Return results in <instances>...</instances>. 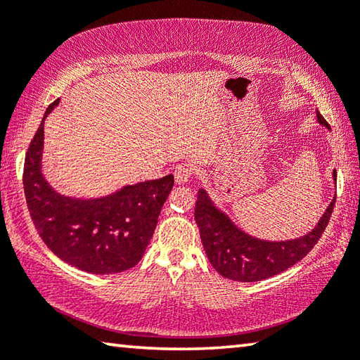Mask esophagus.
Listing matches in <instances>:
<instances>
[{
	"label": "esophagus",
	"mask_w": 360,
	"mask_h": 360,
	"mask_svg": "<svg viewBox=\"0 0 360 360\" xmlns=\"http://www.w3.org/2000/svg\"><path fill=\"white\" fill-rule=\"evenodd\" d=\"M192 174H193V167L188 165V163H181V165L174 168L176 184H187V182L192 179Z\"/></svg>",
	"instance_id": "obj_1"
}]
</instances>
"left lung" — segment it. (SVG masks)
Masks as SVG:
<instances>
[{
  "mask_svg": "<svg viewBox=\"0 0 360 360\" xmlns=\"http://www.w3.org/2000/svg\"><path fill=\"white\" fill-rule=\"evenodd\" d=\"M316 119L330 130L319 111H316ZM332 178L337 184V172H333ZM335 198L337 195L318 224L307 233L297 238L273 241L257 238L240 229L221 208H217L210 193L202 187L198 188L195 203V222L198 225L205 252L219 275L238 283H255L279 275L311 251L327 227Z\"/></svg>",
  "mask_w": 360,
  "mask_h": 360,
  "instance_id": "8db88e82",
  "label": "left lung"
}]
</instances>
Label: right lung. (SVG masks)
I'll use <instances>...</instances> for the list:
<instances>
[{
	"instance_id": "right-lung-1",
	"label": "right lung",
	"mask_w": 360,
	"mask_h": 360,
	"mask_svg": "<svg viewBox=\"0 0 360 360\" xmlns=\"http://www.w3.org/2000/svg\"><path fill=\"white\" fill-rule=\"evenodd\" d=\"M58 103L46 109L25 157L23 188L30 216L42 241L66 264L94 275L129 270L141 260L154 235L173 174L124 186L98 198L60 193L42 172L44 120Z\"/></svg>"
}]
</instances>
